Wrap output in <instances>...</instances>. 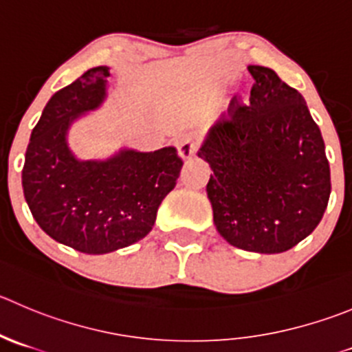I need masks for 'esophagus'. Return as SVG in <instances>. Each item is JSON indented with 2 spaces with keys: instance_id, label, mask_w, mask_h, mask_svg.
<instances>
[{
  "instance_id": "esophagus-1",
  "label": "esophagus",
  "mask_w": 352,
  "mask_h": 352,
  "mask_svg": "<svg viewBox=\"0 0 352 352\" xmlns=\"http://www.w3.org/2000/svg\"><path fill=\"white\" fill-rule=\"evenodd\" d=\"M178 150H179V155L183 159H190L193 153L197 152V142L193 138V135H185L178 143Z\"/></svg>"
}]
</instances>
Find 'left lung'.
<instances>
[{
    "instance_id": "left-lung-1",
    "label": "left lung",
    "mask_w": 352,
    "mask_h": 352,
    "mask_svg": "<svg viewBox=\"0 0 352 352\" xmlns=\"http://www.w3.org/2000/svg\"><path fill=\"white\" fill-rule=\"evenodd\" d=\"M247 103L233 100L199 150L209 162L207 197L228 243L280 254L306 239L330 197L321 131L302 95L267 67L249 65Z\"/></svg>"
}]
</instances>
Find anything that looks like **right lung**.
Listing matches in <instances>:
<instances>
[{"mask_svg": "<svg viewBox=\"0 0 352 352\" xmlns=\"http://www.w3.org/2000/svg\"><path fill=\"white\" fill-rule=\"evenodd\" d=\"M109 76L110 67H93L50 98L22 169L23 197L36 223L85 254L113 252L148 235L183 166L174 146L122 148L107 160L74 155L67 143L70 124L102 105Z\"/></svg>", "mask_w": 352, "mask_h": 352, "instance_id": "add662e5", "label": "right lung"}]
</instances>
